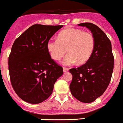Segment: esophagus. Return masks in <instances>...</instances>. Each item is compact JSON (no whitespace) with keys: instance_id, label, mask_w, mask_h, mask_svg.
<instances>
[{"instance_id":"obj_1","label":"esophagus","mask_w":123,"mask_h":123,"mask_svg":"<svg viewBox=\"0 0 123 123\" xmlns=\"http://www.w3.org/2000/svg\"><path fill=\"white\" fill-rule=\"evenodd\" d=\"M63 72H67L68 70V68L66 67H63Z\"/></svg>"}]
</instances>
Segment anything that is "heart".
Returning <instances> with one entry per match:
<instances>
[{
	"label": "heart",
	"instance_id": "heart-1",
	"mask_svg": "<svg viewBox=\"0 0 123 123\" xmlns=\"http://www.w3.org/2000/svg\"><path fill=\"white\" fill-rule=\"evenodd\" d=\"M93 34L77 28H67L61 31L57 39H49L47 49L52 58L60 60L67 52L63 64L69 65L77 62L84 64L90 58L95 48Z\"/></svg>",
	"mask_w": 123,
	"mask_h": 123
}]
</instances>
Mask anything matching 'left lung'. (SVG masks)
Instances as JSON below:
<instances>
[{"label": "left lung", "instance_id": "left-lung-1", "mask_svg": "<svg viewBox=\"0 0 123 123\" xmlns=\"http://www.w3.org/2000/svg\"><path fill=\"white\" fill-rule=\"evenodd\" d=\"M95 38V45L89 60L79 67L72 68L70 84L72 95L83 103L93 102L104 94L111 80L114 58L109 39L98 26L91 23H82Z\"/></svg>", "mask_w": 123, "mask_h": 123}]
</instances>
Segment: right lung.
<instances>
[{
  "label": "right lung",
  "instance_id": "obj_1",
  "mask_svg": "<svg viewBox=\"0 0 123 123\" xmlns=\"http://www.w3.org/2000/svg\"><path fill=\"white\" fill-rule=\"evenodd\" d=\"M63 25L35 24L14 42L9 56L11 85L25 102L37 104L49 98L54 84L63 73L51 58L47 43Z\"/></svg>",
  "mask_w": 123,
  "mask_h": 123
}]
</instances>
